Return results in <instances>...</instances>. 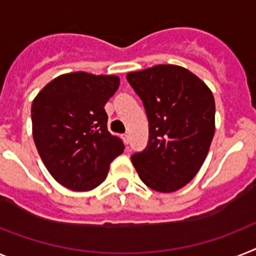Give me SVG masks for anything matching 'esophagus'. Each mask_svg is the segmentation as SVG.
<instances>
[{
  "instance_id": "1",
  "label": "esophagus",
  "mask_w": 256,
  "mask_h": 256,
  "mask_svg": "<svg viewBox=\"0 0 256 256\" xmlns=\"http://www.w3.org/2000/svg\"><path fill=\"white\" fill-rule=\"evenodd\" d=\"M122 139H124V144H128V142H130V135L124 134V135H122Z\"/></svg>"
}]
</instances>
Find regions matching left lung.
I'll use <instances>...</instances> for the list:
<instances>
[{
    "label": "left lung",
    "mask_w": 256,
    "mask_h": 256,
    "mask_svg": "<svg viewBox=\"0 0 256 256\" xmlns=\"http://www.w3.org/2000/svg\"><path fill=\"white\" fill-rule=\"evenodd\" d=\"M126 78L142 98L150 124L147 147L132 154V165L148 188L180 190L196 176L214 138L211 90L177 65L152 66Z\"/></svg>",
    "instance_id": "8db88e82"
}]
</instances>
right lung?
<instances>
[{
    "mask_svg": "<svg viewBox=\"0 0 256 256\" xmlns=\"http://www.w3.org/2000/svg\"><path fill=\"white\" fill-rule=\"evenodd\" d=\"M120 86L117 75H60L32 102V135L56 181L72 191L95 188L124 150L108 132L104 106Z\"/></svg>",
    "mask_w": 256,
    "mask_h": 256,
    "instance_id": "obj_1",
    "label": "right lung"
}]
</instances>
